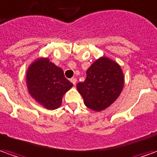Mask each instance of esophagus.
Returning a JSON list of instances; mask_svg holds the SVG:
<instances>
[{"mask_svg":"<svg viewBox=\"0 0 157 157\" xmlns=\"http://www.w3.org/2000/svg\"><path fill=\"white\" fill-rule=\"evenodd\" d=\"M71 82H72V84H73L74 85H76V83H77V78H71Z\"/></svg>","mask_w":157,"mask_h":157,"instance_id":"esophagus-1","label":"esophagus"}]
</instances>
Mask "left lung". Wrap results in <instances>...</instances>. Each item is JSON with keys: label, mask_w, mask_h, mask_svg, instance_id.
Masks as SVG:
<instances>
[{"label": "left lung", "mask_w": 157, "mask_h": 157, "mask_svg": "<svg viewBox=\"0 0 157 157\" xmlns=\"http://www.w3.org/2000/svg\"><path fill=\"white\" fill-rule=\"evenodd\" d=\"M123 86L124 73L120 65L101 57L88 68L85 80L78 83L77 89L87 108L100 112L117 99Z\"/></svg>", "instance_id": "obj_1"}]
</instances>
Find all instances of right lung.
<instances>
[{"instance_id": "obj_1", "label": "right lung", "mask_w": 157, "mask_h": 157, "mask_svg": "<svg viewBox=\"0 0 157 157\" xmlns=\"http://www.w3.org/2000/svg\"><path fill=\"white\" fill-rule=\"evenodd\" d=\"M26 84L31 97L50 110L61 105L63 95L73 85L65 78L63 70L48 58L37 59L30 65L26 72Z\"/></svg>"}]
</instances>
